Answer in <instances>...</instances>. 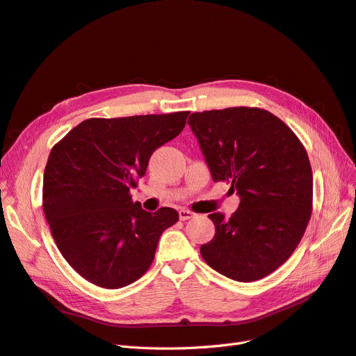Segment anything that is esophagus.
<instances>
[{"label":"esophagus","instance_id":"obj_1","mask_svg":"<svg viewBox=\"0 0 356 356\" xmlns=\"http://www.w3.org/2000/svg\"><path fill=\"white\" fill-rule=\"evenodd\" d=\"M195 217H196V213L188 211V209H181V211H179V220H181V221H186V220L195 218Z\"/></svg>","mask_w":356,"mask_h":356}]
</instances>
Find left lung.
I'll use <instances>...</instances> for the list:
<instances>
[{"instance_id":"obj_1","label":"left lung","mask_w":356,"mask_h":356,"mask_svg":"<svg viewBox=\"0 0 356 356\" xmlns=\"http://www.w3.org/2000/svg\"><path fill=\"white\" fill-rule=\"evenodd\" d=\"M188 124L212 179L230 182L241 197L229 220L209 213L215 236L200 254L233 281H258L288 260L309 224L314 177L306 148L281 118L261 108L193 113Z\"/></svg>"}]
</instances>
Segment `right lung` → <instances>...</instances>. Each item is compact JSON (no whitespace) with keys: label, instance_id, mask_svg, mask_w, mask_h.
Wrapping results in <instances>:
<instances>
[{"label":"right lung","instance_id":"right-lung-1","mask_svg":"<svg viewBox=\"0 0 356 356\" xmlns=\"http://www.w3.org/2000/svg\"><path fill=\"white\" fill-rule=\"evenodd\" d=\"M188 111L88 118L51 148L42 209L68 264L95 285L117 289L152 266L161 233L178 212L149 213L132 202L154 149L186 126Z\"/></svg>","mask_w":356,"mask_h":356}]
</instances>
